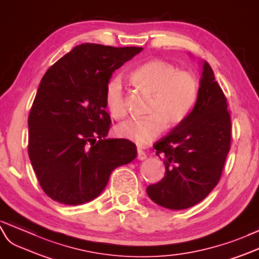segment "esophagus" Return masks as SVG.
<instances>
[{"label":"esophagus","instance_id":"obj_1","mask_svg":"<svg viewBox=\"0 0 259 259\" xmlns=\"http://www.w3.org/2000/svg\"><path fill=\"white\" fill-rule=\"evenodd\" d=\"M137 158H138L139 161H143V160H145V158H147V154H145L142 150L138 149V155H137Z\"/></svg>","mask_w":259,"mask_h":259}]
</instances>
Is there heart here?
Instances as JSON below:
<instances>
[{
  "label": "heart",
  "instance_id": "1",
  "mask_svg": "<svg viewBox=\"0 0 259 259\" xmlns=\"http://www.w3.org/2000/svg\"><path fill=\"white\" fill-rule=\"evenodd\" d=\"M137 86L151 94L148 117L129 118L115 128V134L138 145L154 141L166 127H176L190 115L199 94V84L194 74L180 71L177 66L162 60H151L131 73ZM106 107L119 119L125 115L124 91L120 76H112L104 93Z\"/></svg>",
  "mask_w": 259,
  "mask_h": 259
}]
</instances>
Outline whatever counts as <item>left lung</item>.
<instances>
[{
  "label": "left lung",
  "instance_id": "left-lung-1",
  "mask_svg": "<svg viewBox=\"0 0 259 259\" xmlns=\"http://www.w3.org/2000/svg\"><path fill=\"white\" fill-rule=\"evenodd\" d=\"M201 65L198 99L190 115L154 144L165 165L161 182L148 196L161 207L183 210L207 197L220 180L230 151L231 118L227 98L208 62Z\"/></svg>",
  "mask_w": 259,
  "mask_h": 259
}]
</instances>
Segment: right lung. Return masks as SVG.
I'll return each mask as SVG.
<instances>
[{
  "mask_svg": "<svg viewBox=\"0 0 259 259\" xmlns=\"http://www.w3.org/2000/svg\"><path fill=\"white\" fill-rule=\"evenodd\" d=\"M142 50L82 44L41 78L28 117V154L52 200L69 205L93 200L112 170L136 158L129 140L106 139L110 117L104 93L115 70Z\"/></svg>",
  "mask_w": 259,
  "mask_h": 259,
  "instance_id": "obj_1",
  "label": "right lung"
}]
</instances>
